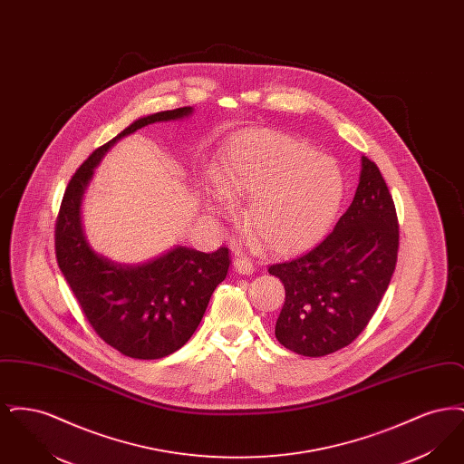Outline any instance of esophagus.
I'll return each mask as SVG.
<instances>
[{"mask_svg": "<svg viewBox=\"0 0 464 464\" xmlns=\"http://www.w3.org/2000/svg\"><path fill=\"white\" fill-rule=\"evenodd\" d=\"M233 265H235V269H237L240 275H252V273H254V265H252L246 257H237Z\"/></svg>", "mask_w": 464, "mask_h": 464, "instance_id": "34e87169", "label": "esophagus"}]
</instances>
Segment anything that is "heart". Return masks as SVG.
Masks as SVG:
<instances>
[{
  "label": "heart",
  "mask_w": 464,
  "mask_h": 464,
  "mask_svg": "<svg viewBox=\"0 0 464 464\" xmlns=\"http://www.w3.org/2000/svg\"><path fill=\"white\" fill-rule=\"evenodd\" d=\"M219 191H208L214 212L248 199L245 222L267 250L301 254L329 231L344 195V177L331 156L306 142L269 130L235 135L214 170Z\"/></svg>",
  "instance_id": "heart-1"
}]
</instances>
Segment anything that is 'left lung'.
I'll return each instance as SVG.
<instances>
[{"mask_svg": "<svg viewBox=\"0 0 464 464\" xmlns=\"http://www.w3.org/2000/svg\"><path fill=\"white\" fill-rule=\"evenodd\" d=\"M395 203L377 165L362 156L360 182L334 231L308 254L269 266L285 287L275 335L303 356L334 353L360 335L397 266Z\"/></svg>", "mask_w": 464, "mask_h": 464, "instance_id": "8db88e82", "label": "left lung"}]
</instances>
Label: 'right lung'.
Listing matches in <instances>:
<instances>
[{"label":"right lung","instance_id":"right-lung-1","mask_svg":"<svg viewBox=\"0 0 464 464\" xmlns=\"http://www.w3.org/2000/svg\"><path fill=\"white\" fill-rule=\"evenodd\" d=\"M193 112L191 106L135 120L95 150L67 184L55 224V256L92 329L120 353L156 360L182 348L198 329L212 292L229 269V250L212 254L177 245L139 265H121L92 250L82 226V201L95 167L123 137Z\"/></svg>","mask_w":464,"mask_h":464}]
</instances>
